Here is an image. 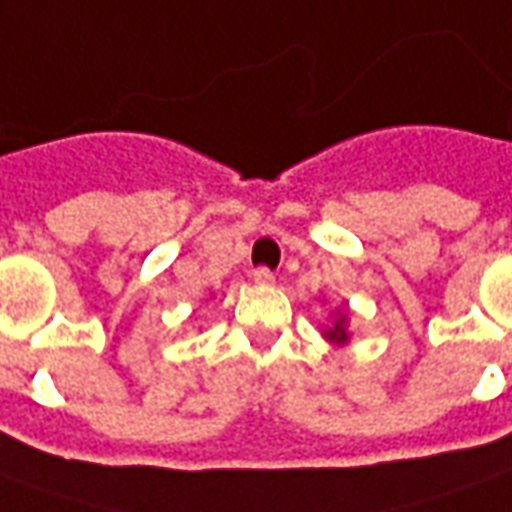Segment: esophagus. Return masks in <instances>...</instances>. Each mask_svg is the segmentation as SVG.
I'll return each instance as SVG.
<instances>
[{"instance_id": "esophagus-1", "label": "esophagus", "mask_w": 512, "mask_h": 512, "mask_svg": "<svg viewBox=\"0 0 512 512\" xmlns=\"http://www.w3.org/2000/svg\"><path fill=\"white\" fill-rule=\"evenodd\" d=\"M252 280H255L257 285H271V282H274V271L266 266L255 268V271H252Z\"/></svg>"}]
</instances>
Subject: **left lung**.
Returning <instances> with one entry per match:
<instances>
[{
	"label": "left lung",
	"mask_w": 512,
	"mask_h": 512,
	"mask_svg": "<svg viewBox=\"0 0 512 512\" xmlns=\"http://www.w3.org/2000/svg\"><path fill=\"white\" fill-rule=\"evenodd\" d=\"M343 324H346V313H341L338 321H335V327L327 330V338H332V341H346V330H343Z\"/></svg>",
	"instance_id": "left-lung-1"
}]
</instances>
